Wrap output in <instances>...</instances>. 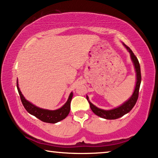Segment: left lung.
Returning <instances> with one entry per match:
<instances>
[{
	"label": "left lung",
	"instance_id": "left-lung-1",
	"mask_svg": "<svg viewBox=\"0 0 158 158\" xmlns=\"http://www.w3.org/2000/svg\"><path fill=\"white\" fill-rule=\"evenodd\" d=\"M125 47L128 49L131 55V60H132L134 65H135L136 73H137V83H136V86L135 91H134L132 96H131V98L129 99L128 101H126L124 104H122L121 106L116 108V109L109 110V111H106V110L100 109L96 106H95L94 104H92L91 103L88 101V96H86V98L88 99V103L90 104V107L93 112L95 114H96L97 116L102 117L106 119H116V118H118L122 117L131 111L132 109V108L135 106V105L137 103V101L139 97V90L140 87V83H141V71H140V65L139 62L138 61L137 58L135 55V54L133 53V52L131 51V49L129 48L128 46H127L126 44H124Z\"/></svg>",
	"mask_w": 158,
	"mask_h": 158
}]
</instances>
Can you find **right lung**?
Returning <instances> with one entry per match:
<instances>
[{
	"label": "right lung",
	"mask_w": 158,
	"mask_h": 158,
	"mask_svg": "<svg viewBox=\"0 0 158 158\" xmlns=\"http://www.w3.org/2000/svg\"><path fill=\"white\" fill-rule=\"evenodd\" d=\"M18 83V82H17ZM17 89H18L19 96H20V98L23 107L25 109L31 114V115L36 116L39 119L42 121V122L46 123H51V124H55L60 121H61L64 118L67 117L70 113V102L73 98V93H70V96H69L68 100L67 102L64 103L63 106L60 108V109L57 110H55V111H50V110L43 109H40V108L36 107V106L32 104V103H29L24 98V97L22 94L20 89H19L18 84H17Z\"/></svg>",
	"instance_id": "add662e5"
}]
</instances>
